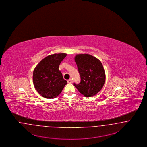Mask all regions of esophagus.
Masks as SVG:
<instances>
[{
	"instance_id": "1",
	"label": "esophagus",
	"mask_w": 147,
	"mask_h": 147,
	"mask_svg": "<svg viewBox=\"0 0 147 147\" xmlns=\"http://www.w3.org/2000/svg\"><path fill=\"white\" fill-rule=\"evenodd\" d=\"M67 82H68V83H72V82H73V80H72V79H69V80H67Z\"/></svg>"
}]
</instances>
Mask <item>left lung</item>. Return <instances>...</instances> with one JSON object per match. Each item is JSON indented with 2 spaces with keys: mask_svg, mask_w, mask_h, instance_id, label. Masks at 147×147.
<instances>
[{
  "mask_svg": "<svg viewBox=\"0 0 147 147\" xmlns=\"http://www.w3.org/2000/svg\"><path fill=\"white\" fill-rule=\"evenodd\" d=\"M81 77L80 84L74 85L85 97L94 96L104 85L105 72L100 61L87 54H77L74 57Z\"/></svg>",
  "mask_w": 147,
  "mask_h": 147,
  "instance_id": "obj_1",
  "label": "left lung"
}]
</instances>
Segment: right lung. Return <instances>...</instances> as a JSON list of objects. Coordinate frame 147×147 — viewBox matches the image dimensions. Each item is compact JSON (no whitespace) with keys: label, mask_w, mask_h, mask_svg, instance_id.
I'll return each instance as SVG.
<instances>
[{"label":"right lung","mask_w":147,"mask_h":147,"mask_svg":"<svg viewBox=\"0 0 147 147\" xmlns=\"http://www.w3.org/2000/svg\"><path fill=\"white\" fill-rule=\"evenodd\" d=\"M66 53L54 54L46 56L36 66L33 72V83L36 90L47 99L58 96L67 84L59 67Z\"/></svg>","instance_id":"add662e5"}]
</instances>
